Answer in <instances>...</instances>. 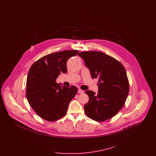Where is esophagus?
<instances>
[{
    "label": "esophagus",
    "mask_w": 156,
    "mask_h": 156,
    "mask_svg": "<svg viewBox=\"0 0 156 156\" xmlns=\"http://www.w3.org/2000/svg\"><path fill=\"white\" fill-rule=\"evenodd\" d=\"M78 94H83V90L82 89H79L78 90Z\"/></svg>",
    "instance_id": "34e87169"
}]
</instances>
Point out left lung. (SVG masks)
I'll list each match as a JSON object with an SVG mask.
<instances>
[{"instance_id":"8db88e82","label":"left lung","mask_w":156,"mask_h":156,"mask_svg":"<svg viewBox=\"0 0 156 156\" xmlns=\"http://www.w3.org/2000/svg\"><path fill=\"white\" fill-rule=\"evenodd\" d=\"M89 69L92 78H98V93L87 90L89 101L85 113L89 118L103 122L115 116L123 108L129 94V83L123 66L117 59L100 51L78 54Z\"/></svg>"}]
</instances>
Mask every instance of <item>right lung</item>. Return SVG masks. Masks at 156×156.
<instances>
[{
  "label": "right lung",
  "mask_w": 156,
  "mask_h": 156,
  "mask_svg": "<svg viewBox=\"0 0 156 156\" xmlns=\"http://www.w3.org/2000/svg\"><path fill=\"white\" fill-rule=\"evenodd\" d=\"M78 50H66L46 55L30 67L26 82V95L37 115L52 122L66 115L68 105L78 92L56 82L58 75L67 72V60Z\"/></svg>",
  "instance_id": "obj_1"
}]
</instances>
